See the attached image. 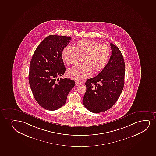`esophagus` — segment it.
<instances>
[{
    "label": "esophagus",
    "instance_id": "34e87169",
    "mask_svg": "<svg viewBox=\"0 0 156 156\" xmlns=\"http://www.w3.org/2000/svg\"><path fill=\"white\" fill-rule=\"evenodd\" d=\"M80 84H81V82H80V81H75V85L76 86H77V85H79Z\"/></svg>",
    "mask_w": 156,
    "mask_h": 156
}]
</instances>
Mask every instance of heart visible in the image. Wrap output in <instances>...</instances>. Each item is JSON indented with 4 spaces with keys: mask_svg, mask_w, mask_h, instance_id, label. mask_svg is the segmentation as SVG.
Masks as SVG:
<instances>
[{
    "mask_svg": "<svg viewBox=\"0 0 156 156\" xmlns=\"http://www.w3.org/2000/svg\"><path fill=\"white\" fill-rule=\"evenodd\" d=\"M109 47L104 44H100L90 40L79 41L77 47L68 45L63 48L62 57L68 65L76 62L79 54L83 55L82 63L73 66L68 71V75L72 79L81 80L90 77L94 70L99 71L104 68L109 58Z\"/></svg>",
    "mask_w": 156,
    "mask_h": 156,
    "instance_id": "b5f03b06",
    "label": "heart"
}]
</instances>
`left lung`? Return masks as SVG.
<instances>
[{"mask_svg":"<svg viewBox=\"0 0 156 156\" xmlns=\"http://www.w3.org/2000/svg\"><path fill=\"white\" fill-rule=\"evenodd\" d=\"M111 56L106 66L96 77L85 82V107L93 113L107 111L120 97L124 85L125 63L118 47L110 43Z\"/></svg>","mask_w":156,"mask_h":156,"instance_id":"8db88e82","label":"left lung"}]
</instances>
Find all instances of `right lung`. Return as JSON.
<instances>
[{"mask_svg":"<svg viewBox=\"0 0 156 156\" xmlns=\"http://www.w3.org/2000/svg\"><path fill=\"white\" fill-rule=\"evenodd\" d=\"M71 38L51 35L45 38L35 51L30 64L29 84L40 106L56 110L65 105L69 93L75 85L70 79H60L66 68L62 52Z\"/></svg>","mask_w":156,"mask_h":156,"instance_id":"add662e5","label":"right lung"}]
</instances>
